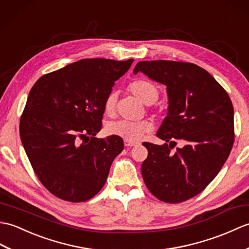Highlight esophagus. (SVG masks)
<instances>
[{
  "mask_svg": "<svg viewBox=\"0 0 249 249\" xmlns=\"http://www.w3.org/2000/svg\"><path fill=\"white\" fill-rule=\"evenodd\" d=\"M124 143L125 147H133V146H136L139 142H131V141L124 140Z\"/></svg>",
  "mask_w": 249,
  "mask_h": 249,
  "instance_id": "34e87169",
  "label": "esophagus"
}]
</instances>
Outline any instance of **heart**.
Returning a JSON list of instances; mask_svg holds the SVG:
<instances>
[{
  "mask_svg": "<svg viewBox=\"0 0 249 249\" xmlns=\"http://www.w3.org/2000/svg\"><path fill=\"white\" fill-rule=\"evenodd\" d=\"M129 89L142 103L146 104V106H151L152 103L157 101L159 97L157 86L146 80L133 82L130 85ZM116 99H117V96L115 92H110L107 97L106 102H104V112L107 115L110 116L114 114ZM151 129L152 124L149 121L134 123V121L128 120H116L110 121L106 126V131L108 135L119 136L121 139L131 142L141 140L142 136Z\"/></svg>",
  "mask_w": 249,
  "mask_h": 249,
  "instance_id": "1",
  "label": "heart"
}]
</instances>
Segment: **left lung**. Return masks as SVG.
<instances>
[{
	"mask_svg": "<svg viewBox=\"0 0 249 249\" xmlns=\"http://www.w3.org/2000/svg\"><path fill=\"white\" fill-rule=\"evenodd\" d=\"M142 72L166 86L167 116L157 136L163 145L143 142L148 157L142 175L158 199L177 203L206 189L228 159L234 141L233 107L228 93L201 67L171 60L137 63ZM180 139L184 146L171 149Z\"/></svg>",
	"mask_w": 249,
	"mask_h": 249,
	"instance_id": "1",
	"label": "left lung"
}]
</instances>
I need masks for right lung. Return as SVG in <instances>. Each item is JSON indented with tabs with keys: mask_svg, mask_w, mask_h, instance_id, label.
<instances>
[{
	"mask_svg": "<svg viewBox=\"0 0 249 249\" xmlns=\"http://www.w3.org/2000/svg\"><path fill=\"white\" fill-rule=\"evenodd\" d=\"M132 63L80 59L42 75L32 87L20 119L21 142L41 183L60 199L92 198L124 150L119 136H95L107 97Z\"/></svg>",
	"mask_w": 249,
	"mask_h": 249,
	"instance_id": "add662e5",
	"label": "right lung"
}]
</instances>
